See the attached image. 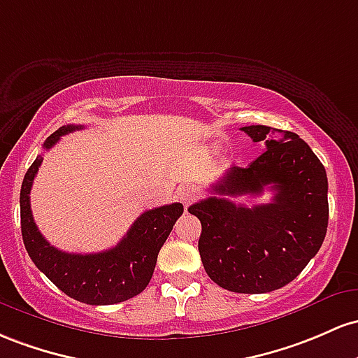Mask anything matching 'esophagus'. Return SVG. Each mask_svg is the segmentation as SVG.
<instances>
[{
  "label": "esophagus",
  "mask_w": 358,
  "mask_h": 358,
  "mask_svg": "<svg viewBox=\"0 0 358 358\" xmlns=\"http://www.w3.org/2000/svg\"><path fill=\"white\" fill-rule=\"evenodd\" d=\"M176 194H178V199L184 204V206H189L192 201L198 198L196 191L191 189V187H187V186H179L178 191H176Z\"/></svg>",
  "instance_id": "obj_1"
}]
</instances>
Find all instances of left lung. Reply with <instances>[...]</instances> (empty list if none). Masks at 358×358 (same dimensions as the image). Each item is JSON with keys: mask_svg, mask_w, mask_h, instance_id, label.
Listing matches in <instances>:
<instances>
[{"mask_svg": "<svg viewBox=\"0 0 358 358\" xmlns=\"http://www.w3.org/2000/svg\"><path fill=\"white\" fill-rule=\"evenodd\" d=\"M266 150L248 167H231L215 196L189 206L201 222L199 255L220 287L264 294L294 280L318 254L328 228V179L299 135L266 125L243 127ZM275 191L271 203L248 208L228 197ZM219 196H216L215 194Z\"/></svg>", "mask_w": 358, "mask_h": 358, "instance_id": "8db88e82", "label": "left lung"}]
</instances>
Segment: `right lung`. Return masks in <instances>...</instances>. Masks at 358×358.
<instances>
[{
	"mask_svg": "<svg viewBox=\"0 0 358 358\" xmlns=\"http://www.w3.org/2000/svg\"><path fill=\"white\" fill-rule=\"evenodd\" d=\"M81 128L83 125L60 127L45 140L43 148L49 150L60 136ZM42 160V155L34 160L20 191L23 243L38 271L72 299L92 306L116 304L140 294L150 282L159 250L182 215V204L172 203L142 213L120 243L110 250L67 254L43 238L31 215L30 191Z\"/></svg>",
	"mask_w": 358,
	"mask_h": 358,
	"instance_id": "obj_1",
	"label": "right lung"
}]
</instances>
